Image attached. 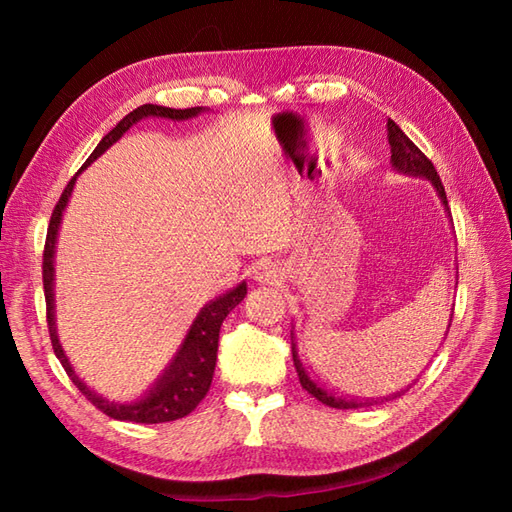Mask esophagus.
Here are the masks:
<instances>
[{
	"instance_id": "34e87169",
	"label": "esophagus",
	"mask_w": 512,
	"mask_h": 512,
	"mask_svg": "<svg viewBox=\"0 0 512 512\" xmlns=\"http://www.w3.org/2000/svg\"><path fill=\"white\" fill-rule=\"evenodd\" d=\"M253 275L259 284H266V286H277L284 281V270L279 268V264L270 262V259H262V262H257Z\"/></svg>"
}]
</instances>
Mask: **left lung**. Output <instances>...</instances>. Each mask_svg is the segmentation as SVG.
Returning <instances> with one entry per match:
<instances>
[{
    "label": "left lung",
    "mask_w": 512,
    "mask_h": 512,
    "mask_svg": "<svg viewBox=\"0 0 512 512\" xmlns=\"http://www.w3.org/2000/svg\"><path fill=\"white\" fill-rule=\"evenodd\" d=\"M387 138H389V147H391V167H394L396 171L405 173V176H418V178H427L433 189L438 191V198L442 200L444 209H447V213L451 215L449 211V202H447V193H444V187H442V180L438 176L436 167H433V162L422 154V151L411 143V140L407 138V134L402 132V129L394 123V121H387ZM451 328V323H449ZM449 328H447V334H449ZM295 339V336H292ZM292 361H295V367H297V374H299V383L301 387L308 391L310 396L317 398L319 402H323V405L328 407H334V409H358V407H369V405H378V402H385V400H391V398H398L405 394L407 389L398 391V394L394 396H387V398H376V400H356V398H345V396H336V391H328L323 389V385L314 383V380L308 376L306 369H303V363L299 361V354H297V345L295 341H292Z\"/></svg>",
    "instance_id": "obj_1"
}]
</instances>
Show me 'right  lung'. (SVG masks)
<instances>
[{"label": "right lung", "instance_id": "1", "mask_svg": "<svg viewBox=\"0 0 512 512\" xmlns=\"http://www.w3.org/2000/svg\"><path fill=\"white\" fill-rule=\"evenodd\" d=\"M202 112V107H189V110H171V107L162 105H140L138 110L129 112L121 123H118L110 134L103 136V140L92 156L85 160L81 171L92 165V162L99 158L105 149H110L118 138H121L129 127L136 125L140 118L147 116H160V118H171V121H184V118H193ZM81 171L74 173V178L68 182V187L63 189L61 198L54 206L48 235H46V248H43V290H46V319H48V332L52 341V350L61 361L65 374L70 376L72 383L79 387L81 394L88 398L96 409H101L105 416L114 420H127V422H140V424H158V422H171L189 416V413L200 405V400L206 396V391L211 387L213 372H215V361H217V341H220V328L226 319V314L231 312L237 303H242L246 297V281L228 290L226 295L213 299L211 303L200 310L198 317H195L193 325L189 328L187 336L180 345V350L173 356L169 367L156 380L154 387H151L143 398H138L129 405H118V402L105 400L103 396L96 394L83 380L74 374V369L68 361V356L63 354V347L57 339V328H54V244H57V233L61 224V215L65 204L70 200V193L74 189L76 176Z\"/></svg>", "mask_w": 512, "mask_h": 512}]
</instances>
